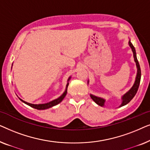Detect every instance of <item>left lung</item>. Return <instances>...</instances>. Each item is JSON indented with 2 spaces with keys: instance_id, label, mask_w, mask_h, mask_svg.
I'll return each mask as SVG.
<instances>
[{
  "instance_id": "1",
  "label": "left lung",
  "mask_w": 150,
  "mask_h": 150,
  "mask_svg": "<svg viewBox=\"0 0 150 150\" xmlns=\"http://www.w3.org/2000/svg\"><path fill=\"white\" fill-rule=\"evenodd\" d=\"M129 45H130V48H132V50L133 52V55H134V59L135 62H136V65L137 67V77H136V81L134 82V85L133 87L131 88V89L129 90V91L127 92V93L125 94V95L122 97V103L121 104L120 106H123L124 105H126L128 103H129L131 101V100L134 97V96L136 95L137 91H138L139 85H140V81H141V68H140V65H139V61L137 60V55H136V51H135V48L133 46V45L132 44V43L130 42V41H129ZM91 96V99L93 100L94 102H96V104H98L99 106H103L104 104V100L102 98L96 97L95 96L93 95H90Z\"/></svg>"
}]
</instances>
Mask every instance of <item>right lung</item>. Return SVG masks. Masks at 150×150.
Wrapping results in <instances>:
<instances>
[{
    "label": "right lung",
    "mask_w": 150,
    "mask_h": 150,
    "mask_svg": "<svg viewBox=\"0 0 150 150\" xmlns=\"http://www.w3.org/2000/svg\"><path fill=\"white\" fill-rule=\"evenodd\" d=\"M69 79H70V77L69 78L68 81ZM68 85H69V83H67V85H66V90H65L64 93H63L62 96H60V97H59V98H57V99H56V100H52V101H51L50 102H48V103L42 104H33L28 103V102H26L24 101V100H22L21 99H20V100H21V101L23 102L24 103H25L26 104H27V105L30 106V107L35 108V109H38V110L47 109V108H49L50 107H52V106H54L55 105H57V104L60 103V102L62 101V100H63V98L65 97V96H66V94H67V87H68Z\"/></svg>",
    "instance_id": "add662e5"
}]
</instances>
